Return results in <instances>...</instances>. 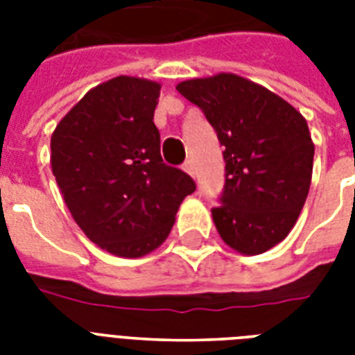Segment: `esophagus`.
<instances>
[{
	"label": "esophagus",
	"mask_w": 355,
	"mask_h": 355,
	"mask_svg": "<svg viewBox=\"0 0 355 355\" xmlns=\"http://www.w3.org/2000/svg\"><path fill=\"white\" fill-rule=\"evenodd\" d=\"M182 169H184V171H186V173H188V175H191V177L195 178V167H193V162H191V160H186V162H184Z\"/></svg>",
	"instance_id": "1"
}]
</instances>
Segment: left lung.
Segmentation results:
<instances>
[{
	"label": "left lung",
	"mask_w": 355,
	"mask_h": 355,
	"mask_svg": "<svg viewBox=\"0 0 355 355\" xmlns=\"http://www.w3.org/2000/svg\"><path fill=\"white\" fill-rule=\"evenodd\" d=\"M205 112L225 147V189L211 217L223 241L247 256L269 250L295 227L313 171L315 145L302 114L234 73L177 86Z\"/></svg>",
	"instance_id": "1"
}]
</instances>
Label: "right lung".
Segmentation results:
<instances>
[{"label": "right lung", "instance_id": "obj_1", "mask_svg": "<svg viewBox=\"0 0 355 355\" xmlns=\"http://www.w3.org/2000/svg\"><path fill=\"white\" fill-rule=\"evenodd\" d=\"M160 85L119 75L92 88L55 128L51 169L90 241L121 258L153 252L171 232L193 178L164 164Z\"/></svg>", "mask_w": 355, "mask_h": 355}]
</instances>
